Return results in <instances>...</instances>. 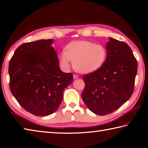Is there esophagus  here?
I'll return each instance as SVG.
<instances>
[{"mask_svg": "<svg viewBox=\"0 0 148 148\" xmlns=\"http://www.w3.org/2000/svg\"><path fill=\"white\" fill-rule=\"evenodd\" d=\"M79 77V76L77 74H74L73 75V78L74 79H77V78H78Z\"/></svg>", "mask_w": 148, "mask_h": 148, "instance_id": "esophagus-1", "label": "esophagus"}]
</instances>
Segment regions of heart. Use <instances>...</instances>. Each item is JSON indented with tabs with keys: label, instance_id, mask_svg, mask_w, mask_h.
<instances>
[{
	"label": "heart",
	"instance_id": "obj_1",
	"mask_svg": "<svg viewBox=\"0 0 148 148\" xmlns=\"http://www.w3.org/2000/svg\"><path fill=\"white\" fill-rule=\"evenodd\" d=\"M107 58L104 45L88 41H76L66 47L60 54V61L69 69L73 61L74 69L80 73H92L100 69Z\"/></svg>",
	"mask_w": 148,
	"mask_h": 148
}]
</instances>
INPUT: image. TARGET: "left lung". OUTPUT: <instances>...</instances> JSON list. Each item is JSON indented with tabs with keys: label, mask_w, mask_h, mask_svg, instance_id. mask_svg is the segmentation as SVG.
Listing matches in <instances>:
<instances>
[{
	"label": "left lung",
	"mask_w": 148,
	"mask_h": 148,
	"mask_svg": "<svg viewBox=\"0 0 148 148\" xmlns=\"http://www.w3.org/2000/svg\"><path fill=\"white\" fill-rule=\"evenodd\" d=\"M107 58L100 69L83 77L82 97L90 111L103 116L116 111L132 95L137 61L124 42L109 37Z\"/></svg>",
	"instance_id": "obj_1"
}]
</instances>
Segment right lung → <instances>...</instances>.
<instances>
[{
  "instance_id": "add662e5",
  "label": "right lung",
  "mask_w": 148,
  "mask_h": 148,
  "mask_svg": "<svg viewBox=\"0 0 148 148\" xmlns=\"http://www.w3.org/2000/svg\"><path fill=\"white\" fill-rule=\"evenodd\" d=\"M52 39L20 45L10 60V88L26 111L46 116L54 112L63 100V90L73 79L61 71Z\"/></svg>"
}]
</instances>
